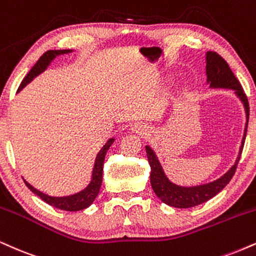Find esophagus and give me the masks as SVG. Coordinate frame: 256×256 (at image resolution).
<instances>
[{
	"label": "esophagus",
	"instance_id": "1",
	"mask_svg": "<svg viewBox=\"0 0 256 256\" xmlns=\"http://www.w3.org/2000/svg\"><path fill=\"white\" fill-rule=\"evenodd\" d=\"M131 131L134 134H140V136H144V134H146L149 132V128L146 124H143V122H136V124L131 126Z\"/></svg>",
	"mask_w": 256,
	"mask_h": 256
}]
</instances>
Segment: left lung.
<instances>
[{
  "mask_svg": "<svg viewBox=\"0 0 256 256\" xmlns=\"http://www.w3.org/2000/svg\"><path fill=\"white\" fill-rule=\"evenodd\" d=\"M206 81L210 84V88H226L232 89L235 92L236 96L241 100L246 110V128L244 134H243L242 143L240 146L238 156H237L235 164L232 166L229 170L226 172L223 176H220L217 180L212 182L199 184V186L184 187L178 186L172 182L164 174L161 163H160L158 156L154 150L149 146H146L148 161H149L150 168V184L155 192V194L162 200L164 204L178 208H188L193 206L200 205L202 202H208L214 196L218 194L224 187L229 184L236 172V167L238 164L241 154L244 146L246 134H247L248 128V119H249V104L248 98L243 92L241 83L234 75V72L230 69L229 64L222 58L217 52L208 51L206 52Z\"/></svg>",
  "mask_w": 256,
  "mask_h": 256,
  "instance_id": "left-lung-1",
  "label": "left lung"
}]
</instances>
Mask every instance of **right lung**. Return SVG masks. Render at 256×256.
Masks as SVG:
<instances>
[{
  "label": "right lung",
  "instance_id": "obj_1",
  "mask_svg": "<svg viewBox=\"0 0 256 256\" xmlns=\"http://www.w3.org/2000/svg\"><path fill=\"white\" fill-rule=\"evenodd\" d=\"M72 52V50H50L45 52L42 57L39 58V60L36 62V66L30 69V72L27 74L26 78H24V81L21 82L19 89L18 92H20L21 89L26 87L28 83L32 81L33 78H36V76L40 75L42 72H45L46 68L50 66V63L60 54H66ZM114 142V138H110L106 142V144L101 148L100 152H98L96 158H95L93 173H92V180L90 182L84 190H82L81 192L75 193V194L66 196H52L48 194H45V193L40 192L39 190L34 188L32 184L27 182L24 178V182L26 184V186L32 190L34 194L39 196L40 199L44 200L46 204L54 206V208H60V210L64 211H80L84 210L88 206L93 204V202L96 198V196L100 192L101 184H102V168H104V156H106L107 150L110 149V146H112V143Z\"/></svg>",
  "mask_w": 256,
  "mask_h": 256
}]
</instances>
